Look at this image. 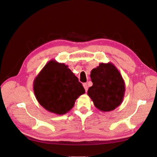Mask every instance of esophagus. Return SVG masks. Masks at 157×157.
<instances>
[{
  "instance_id": "esophagus-1",
  "label": "esophagus",
  "mask_w": 157,
  "mask_h": 157,
  "mask_svg": "<svg viewBox=\"0 0 157 157\" xmlns=\"http://www.w3.org/2000/svg\"><path fill=\"white\" fill-rule=\"evenodd\" d=\"M83 87H84V89H85L86 91L87 92V90H88V87H87V83H84L83 84Z\"/></svg>"
}]
</instances>
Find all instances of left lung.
I'll return each mask as SVG.
<instances>
[{
  "label": "left lung",
  "instance_id": "obj_1",
  "mask_svg": "<svg viewBox=\"0 0 157 157\" xmlns=\"http://www.w3.org/2000/svg\"><path fill=\"white\" fill-rule=\"evenodd\" d=\"M90 77L93 86L87 94L95 107L108 112L121 104L125 91V84L120 72L112 63H100L91 70Z\"/></svg>",
  "mask_w": 157,
  "mask_h": 157
}]
</instances>
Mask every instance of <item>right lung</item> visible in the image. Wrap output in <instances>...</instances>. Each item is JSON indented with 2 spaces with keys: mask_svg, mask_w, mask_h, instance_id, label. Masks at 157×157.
Segmentation results:
<instances>
[{
  "mask_svg": "<svg viewBox=\"0 0 157 157\" xmlns=\"http://www.w3.org/2000/svg\"><path fill=\"white\" fill-rule=\"evenodd\" d=\"M34 92L38 103L47 111L67 113L80 95L82 84L68 66L55 60L48 62L34 80Z\"/></svg>",
  "mask_w": 157,
  "mask_h": 157,
  "instance_id": "add662e5",
  "label": "right lung"
}]
</instances>
